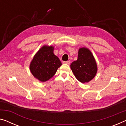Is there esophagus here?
Wrapping results in <instances>:
<instances>
[{"instance_id":"1","label":"esophagus","mask_w":126,"mask_h":126,"mask_svg":"<svg viewBox=\"0 0 126 126\" xmlns=\"http://www.w3.org/2000/svg\"><path fill=\"white\" fill-rule=\"evenodd\" d=\"M63 63H65V64H67V65H69L70 63V61H63Z\"/></svg>"}]
</instances>
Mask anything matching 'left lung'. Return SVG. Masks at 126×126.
Here are the masks:
<instances>
[{
    "label": "left lung",
    "instance_id": "obj_1",
    "mask_svg": "<svg viewBox=\"0 0 126 126\" xmlns=\"http://www.w3.org/2000/svg\"><path fill=\"white\" fill-rule=\"evenodd\" d=\"M73 74L79 82L86 83L94 78L97 72V66L92 53L88 48L78 50V59L70 65Z\"/></svg>",
    "mask_w": 126,
    "mask_h": 126
}]
</instances>
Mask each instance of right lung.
Returning <instances> with one entry per match:
<instances>
[{
  "mask_svg": "<svg viewBox=\"0 0 126 126\" xmlns=\"http://www.w3.org/2000/svg\"><path fill=\"white\" fill-rule=\"evenodd\" d=\"M53 51V46L44 45L35 53L30 63L31 73L40 82H44L51 79L62 65Z\"/></svg>",
  "mask_w": 126,
  "mask_h": 126,
  "instance_id": "right-lung-1",
  "label": "right lung"
}]
</instances>
